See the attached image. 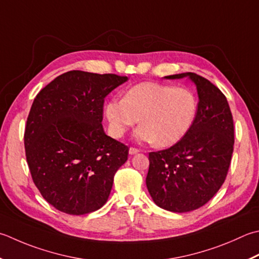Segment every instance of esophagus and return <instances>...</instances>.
<instances>
[{"mask_svg":"<svg viewBox=\"0 0 259 259\" xmlns=\"http://www.w3.org/2000/svg\"><path fill=\"white\" fill-rule=\"evenodd\" d=\"M137 153H139V149L134 148V147H130V148H129V154L130 155H135Z\"/></svg>","mask_w":259,"mask_h":259,"instance_id":"obj_1","label":"esophagus"}]
</instances>
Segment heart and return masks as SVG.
Wrapping results in <instances>:
<instances>
[{"label": "heart", "instance_id": "b5f03b06", "mask_svg": "<svg viewBox=\"0 0 259 259\" xmlns=\"http://www.w3.org/2000/svg\"><path fill=\"white\" fill-rule=\"evenodd\" d=\"M197 102L191 90L159 83L133 86L122 99H113L105 105L110 130L116 138L138 123L135 133L140 143L160 147L174 145L189 133L196 115Z\"/></svg>", "mask_w": 259, "mask_h": 259}]
</instances>
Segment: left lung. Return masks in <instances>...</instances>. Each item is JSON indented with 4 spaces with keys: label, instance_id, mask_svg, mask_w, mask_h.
<instances>
[{
    "label": "left lung",
    "instance_id": "left-lung-1",
    "mask_svg": "<svg viewBox=\"0 0 259 259\" xmlns=\"http://www.w3.org/2000/svg\"><path fill=\"white\" fill-rule=\"evenodd\" d=\"M189 77L196 86L199 103L183 138L168 149L149 153L146 184L161 209L189 212L199 209L224 184L234 151V120L224 93L195 73L165 76Z\"/></svg>",
    "mask_w": 259,
    "mask_h": 259
}]
</instances>
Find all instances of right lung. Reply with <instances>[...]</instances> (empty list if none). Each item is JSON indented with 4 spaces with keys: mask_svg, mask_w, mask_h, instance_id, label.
<instances>
[{
    "mask_svg": "<svg viewBox=\"0 0 259 259\" xmlns=\"http://www.w3.org/2000/svg\"><path fill=\"white\" fill-rule=\"evenodd\" d=\"M126 76L70 70L33 100L24 131L33 183L56 209L73 215L99 210L108 201L128 146L105 135V96Z\"/></svg>",
    "mask_w": 259,
    "mask_h": 259,
    "instance_id": "obj_1",
    "label": "right lung"
}]
</instances>
